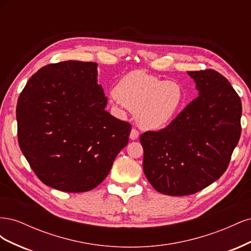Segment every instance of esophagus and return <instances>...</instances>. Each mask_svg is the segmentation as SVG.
Wrapping results in <instances>:
<instances>
[{"label":"esophagus","instance_id":"obj_1","mask_svg":"<svg viewBox=\"0 0 251 251\" xmlns=\"http://www.w3.org/2000/svg\"><path fill=\"white\" fill-rule=\"evenodd\" d=\"M138 137H139V132L136 130V128H132V131L130 133V138L132 140H135V139H137Z\"/></svg>","mask_w":251,"mask_h":251}]
</instances>
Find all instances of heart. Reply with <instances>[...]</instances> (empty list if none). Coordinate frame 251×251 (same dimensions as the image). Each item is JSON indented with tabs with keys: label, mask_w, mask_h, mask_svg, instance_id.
Returning a JSON list of instances; mask_svg holds the SVG:
<instances>
[{
	"label": "heart",
	"mask_w": 251,
	"mask_h": 251,
	"mask_svg": "<svg viewBox=\"0 0 251 251\" xmlns=\"http://www.w3.org/2000/svg\"><path fill=\"white\" fill-rule=\"evenodd\" d=\"M114 101L125 105L142 128L156 130L170 124L183 103V92L177 81L161 80L142 71L125 75L114 89Z\"/></svg>",
	"instance_id": "obj_1"
}]
</instances>
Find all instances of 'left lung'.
Instances as JSON below:
<instances>
[{
  "mask_svg": "<svg viewBox=\"0 0 251 251\" xmlns=\"http://www.w3.org/2000/svg\"><path fill=\"white\" fill-rule=\"evenodd\" d=\"M199 96L158 132L140 136L143 172L157 192L186 196L218 180L241 136V98L219 72L189 71Z\"/></svg>",
  "mask_w": 251,
  "mask_h": 251,
  "instance_id": "obj_1",
  "label": "left lung"
}]
</instances>
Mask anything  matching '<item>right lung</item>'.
I'll return each instance as SVG.
<instances>
[{
  "label": "right lung",
  "instance_id": "add662e5",
  "mask_svg": "<svg viewBox=\"0 0 251 251\" xmlns=\"http://www.w3.org/2000/svg\"><path fill=\"white\" fill-rule=\"evenodd\" d=\"M107 102L96 63L50 64L29 78L17 104L18 139L44 184L81 193L108 176L131 125L105 111Z\"/></svg>",
  "mask_w": 251,
  "mask_h": 251
}]
</instances>
